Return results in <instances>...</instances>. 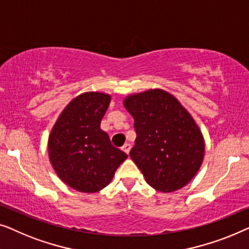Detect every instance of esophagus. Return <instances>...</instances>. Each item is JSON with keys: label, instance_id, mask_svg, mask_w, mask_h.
<instances>
[{"label": "esophagus", "instance_id": "obj_1", "mask_svg": "<svg viewBox=\"0 0 249 249\" xmlns=\"http://www.w3.org/2000/svg\"><path fill=\"white\" fill-rule=\"evenodd\" d=\"M122 150H123L124 152H126L128 155L129 150H131V144H129V143H125V144L122 146Z\"/></svg>", "mask_w": 249, "mask_h": 249}]
</instances>
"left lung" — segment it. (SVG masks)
Listing matches in <instances>:
<instances>
[{"instance_id":"8db88e82","label":"left lung","mask_w":249,"mask_h":249,"mask_svg":"<svg viewBox=\"0 0 249 249\" xmlns=\"http://www.w3.org/2000/svg\"><path fill=\"white\" fill-rule=\"evenodd\" d=\"M124 106L136 133L129 157L146 183L164 193L190 183L202 164L204 140L188 111L160 89L129 96Z\"/></svg>"}]
</instances>
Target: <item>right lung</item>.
<instances>
[{
    "instance_id": "1",
    "label": "right lung",
    "mask_w": 249,
    "mask_h": 249,
    "mask_svg": "<svg viewBox=\"0 0 249 249\" xmlns=\"http://www.w3.org/2000/svg\"><path fill=\"white\" fill-rule=\"evenodd\" d=\"M109 104L110 96L100 92L76 97L63 110L48 139V155L56 174L79 192L103 190L127 158L100 128Z\"/></svg>"
}]
</instances>
